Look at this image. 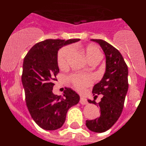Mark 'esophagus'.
<instances>
[{"label": "esophagus", "instance_id": "34e87169", "mask_svg": "<svg viewBox=\"0 0 146 146\" xmlns=\"http://www.w3.org/2000/svg\"><path fill=\"white\" fill-rule=\"evenodd\" d=\"M80 104H88L87 99L85 97H83V96H81L80 99Z\"/></svg>", "mask_w": 146, "mask_h": 146}]
</instances>
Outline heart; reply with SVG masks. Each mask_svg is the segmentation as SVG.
Listing matches in <instances>:
<instances>
[{
	"instance_id": "1",
	"label": "heart",
	"mask_w": 146,
	"mask_h": 146,
	"mask_svg": "<svg viewBox=\"0 0 146 146\" xmlns=\"http://www.w3.org/2000/svg\"><path fill=\"white\" fill-rule=\"evenodd\" d=\"M83 52L88 61L93 60H100L102 53L99 49L94 44L86 45L82 48ZM72 52L71 47H66L62 48L59 51L58 55V65L60 69H64L67 66V61L69 55ZM69 81L73 86L78 91H82L86 87L89 86L93 82V77L89 74H73L69 77Z\"/></svg>"
}]
</instances>
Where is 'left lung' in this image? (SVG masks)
I'll return each instance as SVG.
<instances>
[{
    "label": "left lung",
    "mask_w": 146,
    "mask_h": 146,
    "mask_svg": "<svg viewBox=\"0 0 146 146\" xmlns=\"http://www.w3.org/2000/svg\"><path fill=\"white\" fill-rule=\"evenodd\" d=\"M102 48L106 57V71L102 80L93 88L94 98L102 95L98 103L101 114L97 118L87 120L86 126L94 132H104L118 121L123 110L128 91V67L123 56L113 46L102 39H91ZM89 103L97 104L93 100Z\"/></svg>",
    "instance_id": "1"
}]
</instances>
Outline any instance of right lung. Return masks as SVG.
Returning a JSON list of instances; mask_svg holds the SVG:
<instances>
[{
	"label": "right lung",
	"instance_id": "add662e5",
	"mask_svg": "<svg viewBox=\"0 0 146 146\" xmlns=\"http://www.w3.org/2000/svg\"><path fill=\"white\" fill-rule=\"evenodd\" d=\"M79 40L46 39L32 47L23 60L22 82L26 105L33 121L43 129L60 128L67 111L79 102L80 96L69 88H65L64 96L52 93L59 72L58 51Z\"/></svg>",
	"mask_w": 146,
	"mask_h": 146
}]
</instances>
